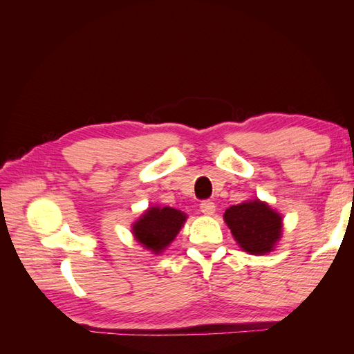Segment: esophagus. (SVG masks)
<instances>
[{
  "label": "esophagus",
  "instance_id": "1",
  "mask_svg": "<svg viewBox=\"0 0 354 354\" xmlns=\"http://www.w3.org/2000/svg\"><path fill=\"white\" fill-rule=\"evenodd\" d=\"M201 211L205 214V216H214V212H216V203L211 201H203L201 203Z\"/></svg>",
  "mask_w": 354,
  "mask_h": 354
}]
</instances>
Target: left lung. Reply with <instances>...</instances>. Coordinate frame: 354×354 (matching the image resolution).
Returning <instances> with one entry per match:
<instances>
[{
	"mask_svg": "<svg viewBox=\"0 0 354 354\" xmlns=\"http://www.w3.org/2000/svg\"><path fill=\"white\" fill-rule=\"evenodd\" d=\"M223 218L239 248L251 255H266L274 251L282 238V214L260 199L229 207Z\"/></svg>",
	"mask_w": 354,
	"mask_h": 354,
	"instance_id": "8db88e82",
	"label": "left lung"
}]
</instances>
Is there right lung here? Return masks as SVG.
<instances>
[{
    "mask_svg": "<svg viewBox=\"0 0 354 354\" xmlns=\"http://www.w3.org/2000/svg\"><path fill=\"white\" fill-rule=\"evenodd\" d=\"M186 220L187 214L183 211L153 205L131 224V233L145 250L159 255L176 239Z\"/></svg>",
    "mask_w": 354,
    "mask_h": 354,
    "instance_id": "1",
    "label": "right lung"
}]
</instances>
